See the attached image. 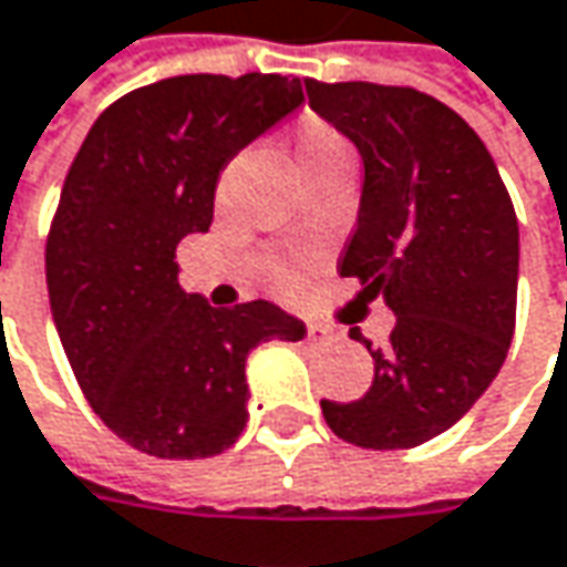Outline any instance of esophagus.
<instances>
[{"label":"esophagus","instance_id":"esophagus-1","mask_svg":"<svg viewBox=\"0 0 567 567\" xmlns=\"http://www.w3.org/2000/svg\"><path fill=\"white\" fill-rule=\"evenodd\" d=\"M306 334H309V341H328V338H331V328L319 326V322H309V326H306Z\"/></svg>","mask_w":567,"mask_h":567}]
</instances>
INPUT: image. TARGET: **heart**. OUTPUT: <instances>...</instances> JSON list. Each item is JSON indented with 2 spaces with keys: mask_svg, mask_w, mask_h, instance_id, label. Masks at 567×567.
<instances>
[{
  "mask_svg": "<svg viewBox=\"0 0 567 567\" xmlns=\"http://www.w3.org/2000/svg\"><path fill=\"white\" fill-rule=\"evenodd\" d=\"M293 156L306 178H319V175L354 165V153L348 140L319 117H302L293 136Z\"/></svg>",
  "mask_w": 567,
  "mask_h": 567,
  "instance_id": "1",
  "label": "heart"
}]
</instances>
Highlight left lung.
<instances>
[{"label":"left lung","instance_id":"1","mask_svg":"<svg viewBox=\"0 0 567 567\" xmlns=\"http://www.w3.org/2000/svg\"><path fill=\"white\" fill-rule=\"evenodd\" d=\"M309 107L363 158L354 236L338 261L360 299H385L395 328L373 348V385L322 414L363 450L443 434L497 377L517 319L520 229L478 133L417 89L306 79Z\"/></svg>","mask_w":567,"mask_h":567}]
</instances>
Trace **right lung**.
Masks as SVG:
<instances>
[{
	"instance_id": "right-lung-1",
	"label": "right lung",
	"mask_w": 567,
	"mask_h": 567,
	"mask_svg": "<svg viewBox=\"0 0 567 567\" xmlns=\"http://www.w3.org/2000/svg\"><path fill=\"white\" fill-rule=\"evenodd\" d=\"M302 104L297 75H175L101 111L47 236V290L72 373L101 421L158 460H204L248 421L245 360L306 326L268 299L185 293L175 248L207 233L229 158Z\"/></svg>"
}]
</instances>
